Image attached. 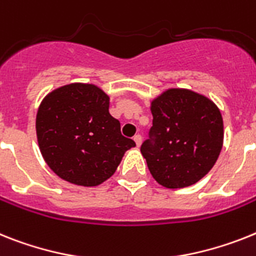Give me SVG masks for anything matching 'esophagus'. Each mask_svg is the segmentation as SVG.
Returning a JSON list of instances; mask_svg holds the SVG:
<instances>
[{
	"instance_id": "34e87169",
	"label": "esophagus",
	"mask_w": 256,
	"mask_h": 256,
	"mask_svg": "<svg viewBox=\"0 0 256 256\" xmlns=\"http://www.w3.org/2000/svg\"><path fill=\"white\" fill-rule=\"evenodd\" d=\"M134 140H135V143H136V146H140L142 144V135L140 134H136L134 136Z\"/></svg>"
}]
</instances>
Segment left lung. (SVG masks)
Segmentation results:
<instances>
[{
	"label": "left lung",
	"instance_id": "obj_1",
	"mask_svg": "<svg viewBox=\"0 0 256 256\" xmlns=\"http://www.w3.org/2000/svg\"><path fill=\"white\" fill-rule=\"evenodd\" d=\"M152 126L140 146L152 177L164 188L196 184L218 160L224 124L214 102L188 90H168L152 102Z\"/></svg>",
	"mask_w": 256,
	"mask_h": 256
}]
</instances>
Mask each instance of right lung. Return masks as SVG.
<instances>
[{
  "instance_id": "1",
  "label": "right lung",
  "mask_w": 256,
  "mask_h": 256,
  "mask_svg": "<svg viewBox=\"0 0 256 256\" xmlns=\"http://www.w3.org/2000/svg\"><path fill=\"white\" fill-rule=\"evenodd\" d=\"M36 134L49 168L79 186L106 181L135 147L109 113V98L94 84L72 83L50 92L38 110Z\"/></svg>"
}]
</instances>
